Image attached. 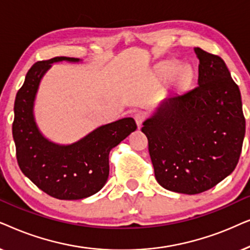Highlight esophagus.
<instances>
[{
    "label": "esophagus",
    "instance_id": "esophagus-1",
    "mask_svg": "<svg viewBox=\"0 0 250 250\" xmlns=\"http://www.w3.org/2000/svg\"><path fill=\"white\" fill-rule=\"evenodd\" d=\"M144 120H145V115L143 114V113H136V114H135V121H136V123H137L138 128L142 127Z\"/></svg>",
    "mask_w": 250,
    "mask_h": 250
}]
</instances>
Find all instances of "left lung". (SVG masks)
I'll list each match as a JSON object with an SVG mask.
<instances>
[{
	"label": "left lung",
	"mask_w": 250,
	"mask_h": 250,
	"mask_svg": "<svg viewBox=\"0 0 250 250\" xmlns=\"http://www.w3.org/2000/svg\"><path fill=\"white\" fill-rule=\"evenodd\" d=\"M194 52L198 85L165 99L142 128L156 181L184 194L207 191L234 170L246 132L240 90L224 61Z\"/></svg>",
	"instance_id": "8db88e82"
}]
</instances>
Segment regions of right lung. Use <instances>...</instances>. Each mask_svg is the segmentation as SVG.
Here are the masks:
<instances>
[{
  "label": "right lung",
  "mask_w": 250,
  "mask_h": 250,
  "mask_svg": "<svg viewBox=\"0 0 250 250\" xmlns=\"http://www.w3.org/2000/svg\"><path fill=\"white\" fill-rule=\"evenodd\" d=\"M64 61L79 62L80 59L56 57L35 62L27 72L16 96L12 135L17 161L26 177L50 197L79 200L103 188L109 174V152L137 125L132 118H123L101 125L68 145L45 138L35 122V97L40 82L51 65Z\"/></svg>",
  "instance_id": "right-lung-1"
}]
</instances>
